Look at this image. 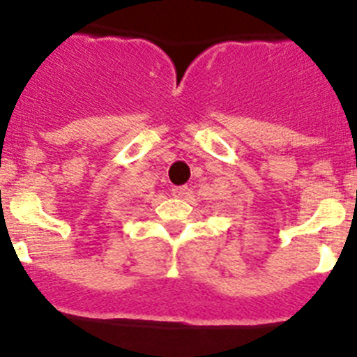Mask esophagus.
Wrapping results in <instances>:
<instances>
[{
  "label": "esophagus",
  "mask_w": 357,
  "mask_h": 357,
  "mask_svg": "<svg viewBox=\"0 0 357 357\" xmlns=\"http://www.w3.org/2000/svg\"><path fill=\"white\" fill-rule=\"evenodd\" d=\"M171 193L174 197H183L186 193V186H172Z\"/></svg>",
  "instance_id": "1"
}]
</instances>
